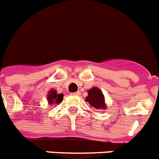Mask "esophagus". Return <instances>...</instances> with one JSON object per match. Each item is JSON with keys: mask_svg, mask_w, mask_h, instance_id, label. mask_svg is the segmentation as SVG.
Instances as JSON below:
<instances>
[{"mask_svg": "<svg viewBox=\"0 0 159 159\" xmlns=\"http://www.w3.org/2000/svg\"><path fill=\"white\" fill-rule=\"evenodd\" d=\"M71 95H73V96H80V92H76V93H71Z\"/></svg>", "mask_w": 159, "mask_h": 159, "instance_id": "1", "label": "esophagus"}]
</instances>
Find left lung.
<instances>
[{
  "label": "left lung",
  "mask_w": 159,
  "mask_h": 159,
  "mask_svg": "<svg viewBox=\"0 0 159 159\" xmlns=\"http://www.w3.org/2000/svg\"><path fill=\"white\" fill-rule=\"evenodd\" d=\"M89 96L86 97V101L90 104L91 106L96 109H105L104 97L101 91L97 88H93L88 92Z\"/></svg>",
  "instance_id": "obj_1"
}]
</instances>
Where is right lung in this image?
Here are the masks:
<instances>
[{
	"mask_svg": "<svg viewBox=\"0 0 159 159\" xmlns=\"http://www.w3.org/2000/svg\"><path fill=\"white\" fill-rule=\"evenodd\" d=\"M48 97H47V100H48V102L50 104H59L63 101V94H57L56 91L51 90L48 93Z\"/></svg>",
	"mask_w": 159,
	"mask_h": 159,
	"instance_id": "right-lung-1",
	"label": "right lung"
}]
</instances>
